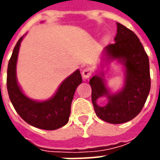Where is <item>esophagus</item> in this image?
Returning <instances> with one entry per match:
<instances>
[{
    "label": "esophagus",
    "mask_w": 160,
    "mask_h": 160,
    "mask_svg": "<svg viewBox=\"0 0 160 160\" xmlns=\"http://www.w3.org/2000/svg\"><path fill=\"white\" fill-rule=\"evenodd\" d=\"M91 75H92V70H91L90 68L87 67L82 70V76H83L84 79H88Z\"/></svg>",
    "instance_id": "34e87169"
}]
</instances>
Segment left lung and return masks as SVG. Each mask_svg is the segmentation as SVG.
Here are the masks:
<instances>
[{"label":"left lung","mask_w":160,"mask_h":160,"mask_svg":"<svg viewBox=\"0 0 160 160\" xmlns=\"http://www.w3.org/2000/svg\"><path fill=\"white\" fill-rule=\"evenodd\" d=\"M117 25L115 43L104 48V55L107 61L118 60L124 66L123 87L111 94L103 73L94 75L89 82L95 113L103 121L113 124L123 123L135 118L144 106L151 87L149 59L140 39L131 30L120 23ZM103 96L108 98V104L99 107L97 100Z\"/></svg>","instance_id":"left-lung-1"}]
</instances>
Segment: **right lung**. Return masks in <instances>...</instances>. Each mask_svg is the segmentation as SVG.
I'll use <instances>...</instances> for the list:
<instances>
[{
  "label": "right lung",
  "mask_w": 160,
  "mask_h": 160,
  "mask_svg": "<svg viewBox=\"0 0 160 160\" xmlns=\"http://www.w3.org/2000/svg\"><path fill=\"white\" fill-rule=\"evenodd\" d=\"M23 38L16 43L8 67L7 87L9 98L17 113L27 123L41 129L55 130L68 122L73 95L77 87L82 82L81 74L79 69L73 72L63 80L56 94L49 99L40 102L26 97L16 77V65Z\"/></svg>",
  "instance_id": "1"
}]
</instances>
